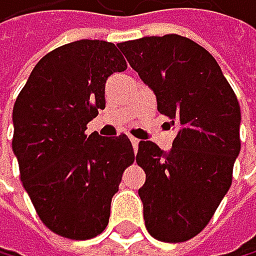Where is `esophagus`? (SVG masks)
I'll return each instance as SVG.
<instances>
[{
    "label": "esophagus",
    "instance_id": "esophagus-1",
    "mask_svg": "<svg viewBox=\"0 0 256 256\" xmlns=\"http://www.w3.org/2000/svg\"><path fill=\"white\" fill-rule=\"evenodd\" d=\"M130 139H131V144H133V148H134V150L138 149V146H139V139H136L134 136H130Z\"/></svg>",
    "mask_w": 256,
    "mask_h": 256
}]
</instances>
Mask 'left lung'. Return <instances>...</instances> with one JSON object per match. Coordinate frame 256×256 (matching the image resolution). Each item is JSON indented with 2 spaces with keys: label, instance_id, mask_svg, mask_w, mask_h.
<instances>
[{
  "label": "left lung",
  "instance_id": "8db88e82",
  "mask_svg": "<svg viewBox=\"0 0 256 256\" xmlns=\"http://www.w3.org/2000/svg\"><path fill=\"white\" fill-rule=\"evenodd\" d=\"M118 48L156 92L157 110L178 126L170 150L139 142L146 228L162 242L189 240L231 188L240 150L239 100L215 58L186 36H144Z\"/></svg>",
  "mask_w": 256,
  "mask_h": 256
}]
</instances>
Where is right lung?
<instances>
[{"label": "right lung", "mask_w": 256, "mask_h": 256, "mask_svg": "<svg viewBox=\"0 0 256 256\" xmlns=\"http://www.w3.org/2000/svg\"><path fill=\"white\" fill-rule=\"evenodd\" d=\"M126 60L114 43L80 40L48 52L16 99L12 150L40 220L67 239L96 238L134 162L126 134H86L106 107L104 86Z\"/></svg>", "instance_id": "obj_1"}]
</instances>
